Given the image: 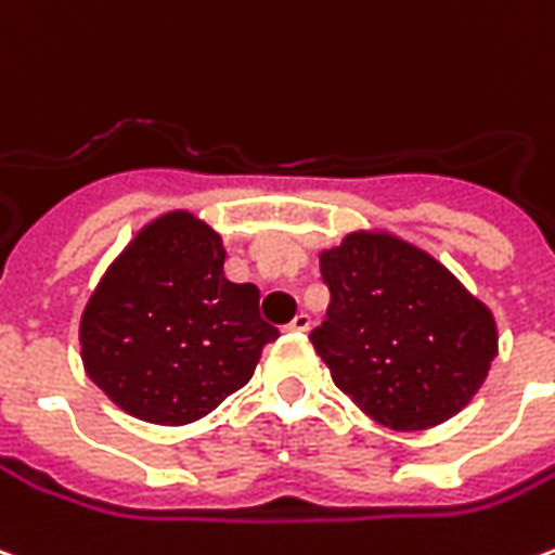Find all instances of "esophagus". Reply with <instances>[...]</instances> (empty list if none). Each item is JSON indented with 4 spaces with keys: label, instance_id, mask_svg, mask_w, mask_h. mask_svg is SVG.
<instances>
[{
    "label": "esophagus",
    "instance_id": "esophagus-1",
    "mask_svg": "<svg viewBox=\"0 0 555 555\" xmlns=\"http://www.w3.org/2000/svg\"><path fill=\"white\" fill-rule=\"evenodd\" d=\"M309 327H312V318L306 315V312H297V315H294V321L288 324V331H294V333H306Z\"/></svg>",
    "mask_w": 555,
    "mask_h": 555
}]
</instances>
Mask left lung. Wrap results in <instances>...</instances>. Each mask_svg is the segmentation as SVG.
I'll list each match as a JSON object with an SVG mask.
<instances>
[{
    "label": "left lung",
    "mask_w": 555,
    "mask_h": 555,
    "mask_svg": "<svg viewBox=\"0 0 555 555\" xmlns=\"http://www.w3.org/2000/svg\"><path fill=\"white\" fill-rule=\"evenodd\" d=\"M331 306L309 333L333 385L372 421L426 429L478 393L495 321L444 267L390 234L354 231L321 251Z\"/></svg>",
    "instance_id": "obj_1"
}]
</instances>
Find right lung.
Here are the masks:
<instances>
[{"label": "right lung", "instance_id": "add662e5", "mask_svg": "<svg viewBox=\"0 0 555 555\" xmlns=\"http://www.w3.org/2000/svg\"><path fill=\"white\" fill-rule=\"evenodd\" d=\"M255 285L224 279L222 237L192 212L150 222L80 318L87 375L122 412L192 424L251 378L279 331Z\"/></svg>", "mask_w": 555, "mask_h": 555}]
</instances>
